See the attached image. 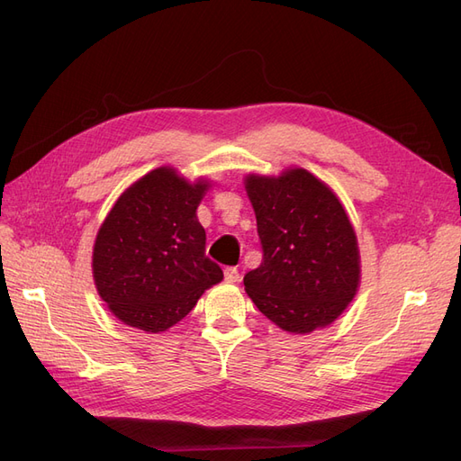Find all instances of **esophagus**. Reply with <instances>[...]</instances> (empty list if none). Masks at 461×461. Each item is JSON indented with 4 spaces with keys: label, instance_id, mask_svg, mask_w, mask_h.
<instances>
[{
    "label": "esophagus",
    "instance_id": "esophagus-1",
    "mask_svg": "<svg viewBox=\"0 0 461 461\" xmlns=\"http://www.w3.org/2000/svg\"><path fill=\"white\" fill-rule=\"evenodd\" d=\"M225 281L227 283H239L240 281V273L236 267H225Z\"/></svg>",
    "mask_w": 461,
    "mask_h": 461
}]
</instances>
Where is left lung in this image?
I'll list each match as a JSON object with an SVG mask.
<instances>
[{
  "label": "left lung",
  "mask_w": 461,
  "mask_h": 461,
  "mask_svg": "<svg viewBox=\"0 0 461 461\" xmlns=\"http://www.w3.org/2000/svg\"><path fill=\"white\" fill-rule=\"evenodd\" d=\"M263 259L244 286L258 310L283 330L330 325L359 285V249L334 192L305 169L246 176Z\"/></svg>",
  "instance_id": "8db88e82"
}]
</instances>
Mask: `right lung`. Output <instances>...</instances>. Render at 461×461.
<instances>
[{"instance_id":"right-lung-1","label":"right lung","mask_w":461,"mask_h":461,"mask_svg":"<svg viewBox=\"0 0 461 461\" xmlns=\"http://www.w3.org/2000/svg\"><path fill=\"white\" fill-rule=\"evenodd\" d=\"M209 183L159 167L124 190L95 236L97 294L122 323L161 332L186 317L222 271L205 256L196 209Z\"/></svg>"}]
</instances>
